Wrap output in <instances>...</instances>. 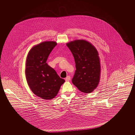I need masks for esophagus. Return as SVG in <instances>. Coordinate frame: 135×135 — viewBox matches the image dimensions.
Wrapping results in <instances>:
<instances>
[{
  "mask_svg": "<svg viewBox=\"0 0 135 135\" xmlns=\"http://www.w3.org/2000/svg\"><path fill=\"white\" fill-rule=\"evenodd\" d=\"M70 79H71V77H70L69 76H68L65 78V81L66 82L69 81L70 80Z\"/></svg>",
  "mask_w": 135,
  "mask_h": 135,
  "instance_id": "34e87169",
  "label": "esophagus"
}]
</instances>
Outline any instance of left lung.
Instances as JSON below:
<instances>
[{"label":"left lung","instance_id":"1","mask_svg":"<svg viewBox=\"0 0 135 135\" xmlns=\"http://www.w3.org/2000/svg\"><path fill=\"white\" fill-rule=\"evenodd\" d=\"M67 46L73 54L76 64L72 82L81 91L90 93L99 82L100 65L98 51L84 40L71 41Z\"/></svg>","mask_w":135,"mask_h":135}]
</instances>
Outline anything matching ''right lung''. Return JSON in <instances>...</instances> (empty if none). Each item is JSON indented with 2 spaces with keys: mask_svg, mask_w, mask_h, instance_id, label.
Instances as JSON below:
<instances>
[{
  "mask_svg": "<svg viewBox=\"0 0 135 135\" xmlns=\"http://www.w3.org/2000/svg\"><path fill=\"white\" fill-rule=\"evenodd\" d=\"M57 45L55 41H45L33 46L27 58L25 73L27 81L33 93L44 99L57 95L65 80L46 62Z\"/></svg>",
  "mask_w": 135,
  "mask_h": 135,
  "instance_id": "right-lung-1",
  "label": "right lung"
}]
</instances>
